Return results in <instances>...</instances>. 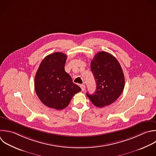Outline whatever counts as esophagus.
<instances>
[{"label":"esophagus","instance_id":"obj_1","mask_svg":"<svg viewBox=\"0 0 156 156\" xmlns=\"http://www.w3.org/2000/svg\"><path fill=\"white\" fill-rule=\"evenodd\" d=\"M80 88L82 89V91H83L85 90V85H83V84H82V85H80Z\"/></svg>","mask_w":156,"mask_h":156}]
</instances>
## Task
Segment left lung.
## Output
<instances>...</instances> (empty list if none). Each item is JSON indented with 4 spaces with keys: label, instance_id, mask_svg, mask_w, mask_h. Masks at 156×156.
Returning a JSON list of instances; mask_svg holds the SVG:
<instances>
[{
    "label": "left lung",
    "instance_id": "left-lung-1",
    "mask_svg": "<svg viewBox=\"0 0 156 156\" xmlns=\"http://www.w3.org/2000/svg\"><path fill=\"white\" fill-rule=\"evenodd\" d=\"M96 90L87 96L96 107H104L114 102L122 93L125 83L124 76L116 58L106 52H99L91 62Z\"/></svg>",
    "mask_w": 156,
    "mask_h": 156
}]
</instances>
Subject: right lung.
Masks as SVG:
<instances>
[{
	"label": "right lung",
	"mask_w": 156,
	"mask_h": 156,
	"mask_svg": "<svg viewBox=\"0 0 156 156\" xmlns=\"http://www.w3.org/2000/svg\"><path fill=\"white\" fill-rule=\"evenodd\" d=\"M66 58V55L58 52L46 56L35 75L38 97L45 105L56 110L66 108L74 95L81 91L65 71Z\"/></svg>",
	"instance_id": "add662e5"
}]
</instances>
